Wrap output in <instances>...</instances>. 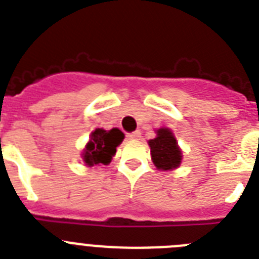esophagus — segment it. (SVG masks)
<instances>
[{
	"instance_id": "34e87169",
	"label": "esophagus",
	"mask_w": 259,
	"mask_h": 259,
	"mask_svg": "<svg viewBox=\"0 0 259 259\" xmlns=\"http://www.w3.org/2000/svg\"><path fill=\"white\" fill-rule=\"evenodd\" d=\"M141 137V134L139 131L136 132H132V134H128L127 135V139L128 140H139Z\"/></svg>"
}]
</instances>
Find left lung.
Returning <instances> with one entry per match:
<instances>
[{"instance_id":"8db88e82","label":"left lung","mask_w":259,"mask_h":259,"mask_svg":"<svg viewBox=\"0 0 259 259\" xmlns=\"http://www.w3.org/2000/svg\"><path fill=\"white\" fill-rule=\"evenodd\" d=\"M149 146L153 162L159 170H172L182 162V152L176 139L167 128L158 130L157 137L149 141Z\"/></svg>"}]
</instances>
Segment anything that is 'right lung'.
<instances>
[{
	"label": "right lung",
	"instance_id": "obj_1",
	"mask_svg": "<svg viewBox=\"0 0 259 259\" xmlns=\"http://www.w3.org/2000/svg\"><path fill=\"white\" fill-rule=\"evenodd\" d=\"M124 135L118 128L105 131L97 128L91 135V140L87 144L83 153V159L87 166L107 164L116 152V146L122 143Z\"/></svg>",
	"mask_w": 259,
	"mask_h": 259
}]
</instances>
